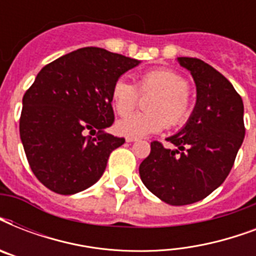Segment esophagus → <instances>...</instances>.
Segmentation results:
<instances>
[{"instance_id": "34e87169", "label": "esophagus", "mask_w": 256, "mask_h": 256, "mask_svg": "<svg viewBox=\"0 0 256 256\" xmlns=\"http://www.w3.org/2000/svg\"><path fill=\"white\" fill-rule=\"evenodd\" d=\"M136 140H138L136 136H126V142H136Z\"/></svg>"}]
</instances>
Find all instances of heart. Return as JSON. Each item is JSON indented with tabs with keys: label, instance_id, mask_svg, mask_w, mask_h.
I'll list each match as a JSON object with an SVG mask.
<instances>
[{
	"label": "heart",
	"instance_id": "heart-1",
	"mask_svg": "<svg viewBox=\"0 0 256 256\" xmlns=\"http://www.w3.org/2000/svg\"><path fill=\"white\" fill-rule=\"evenodd\" d=\"M140 96L154 94L146 104V112H138L120 120L116 130L128 136H144L162 132L166 124L179 128L190 120L194 100L188 92V82L180 74L168 69L146 72L136 88L124 77L118 78L112 88V102L120 116H128Z\"/></svg>",
	"mask_w": 256,
	"mask_h": 256
}]
</instances>
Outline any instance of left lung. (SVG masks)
<instances>
[{
    "instance_id": "1",
    "label": "left lung",
    "mask_w": 256,
    "mask_h": 256,
    "mask_svg": "<svg viewBox=\"0 0 256 256\" xmlns=\"http://www.w3.org/2000/svg\"><path fill=\"white\" fill-rule=\"evenodd\" d=\"M196 86V104L184 128L166 138L175 148L154 140L140 164L142 182L160 200L183 206L218 188L244 140L243 100L224 76L198 58L179 57Z\"/></svg>"
}]
</instances>
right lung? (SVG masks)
Here are the masks:
<instances>
[{
	"instance_id": "obj_1",
	"label": "right lung",
	"mask_w": 256,
	"mask_h": 256,
	"mask_svg": "<svg viewBox=\"0 0 256 256\" xmlns=\"http://www.w3.org/2000/svg\"><path fill=\"white\" fill-rule=\"evenodd\" d=\"M140 62L82 48L42 68L22 98L20 136L44 186L72 195L102 176L110 152L124 144V138L104 132L114 122L112 88ZM88 130H98L97 136H86Z\"/></svg>"
}]
</instances>
